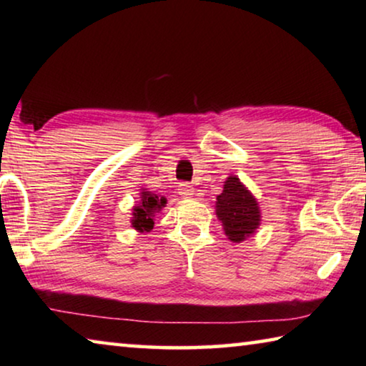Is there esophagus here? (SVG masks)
<instances>
[{"mask_svg": "<svg viewBox=\"0 0 366 366\" xmlns=\"http://www.w3.org/2000/svg\"><path fill=\"white\" fill-rule=\"evenodd\" d=\"M179 194H181L182 197H185V198H190L192 195H194V187H192V185L189 184V182H181L179 184Z\"/></svg>", "mask_w": 366, "mask_h": 366, "instance_id": "obj_1", "label": "esophagus"}]
</instances>
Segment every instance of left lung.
Segmentation results:
<instances>
[{
    "label": "left lung",
    "instance_id": "left-lung-1",
    "mask_svg": "<svg viewBox=\"0 0 366 366\" xmlns=\"http://www.w3.org/2000/svg\"><path fill=\"white\" fill-rule=\"evenodd\" d=\"M216 216L231 242H242L250 237L262 221L257 198L237 176H229L222 192L216 197Z\"/></svg>",
    "mask_w": 366,
    "mask_h": 366
}]
</instances>
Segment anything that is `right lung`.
<instances>
[{"mask_svg":"<svg viewBox=\"0 0 366 366\" xmlns=\"http://www.w3.org/2000/svg\"><path fill=\"white\" fill-rule=\"evenodd\" d=\"M166 200L164 197H161L158 194H153V192L142 189L140 192V202L137 203V207H134V213H132V227L139 232H150L154 224V214L161 212V208L166 207Z\"/></svg>","mask_w":366,"mask_h":366,"instance_id":"obj_1","label":"right lung"}]
</instances>
